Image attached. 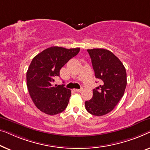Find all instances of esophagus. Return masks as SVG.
<instances>
[{
	"label": "esophagus",
	"instance_id": "34e87169",
	"mask_svg": "<svg viewBox=\"0 0 150 150\" xmlns=\"http://www.w3.org/2000/svg\"><path fill=\"white\" fill-rule=\"evenodd\" d=\"M75 92H81V90H82V89H75L74 90Z\"/></svg>",
	"mask_w": 150,
	"mask_h": 150
}]
</instances>
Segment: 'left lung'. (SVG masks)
Segmentation results:
<instances>
[{
    "label": "left lung",
    "instance_id": "8db88e82",
    "mask_svg": "<svg viewBox=\"0 0 150 150\" xmlns=\"http://www.w3.org/2000/svg\"><path fill=\"white\" fill-rule=\"evenodd\" d=\"M87 51L101 85L93 90V96L86 101L85 107L90 114L102 116L112 111L124 95L127 84L126 69L109 50L97 48Z\"/></svg>",
    "mask_w": 150,
    "mask_h": 150
}]
</instances>
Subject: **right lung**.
<instances>
[{"mask_svg": "<svg viewBox=\"0 0 150 150\" xmlns=\"http://www.w3.org/2000/svg\"><path fill=\"white\" fill-rule=\"evenodd\" d=\"M79 50L54 46L34 57L26 73L27 88L34 104L42 112L53 115L66 109L71 90L64 85L54 86L53 82L60 76L62 67Z\"/></svg>", "mask_w": 150, "mask_h": 150, "instance_id": "right-lung-1", "label": "right lung"}]
</instances>
